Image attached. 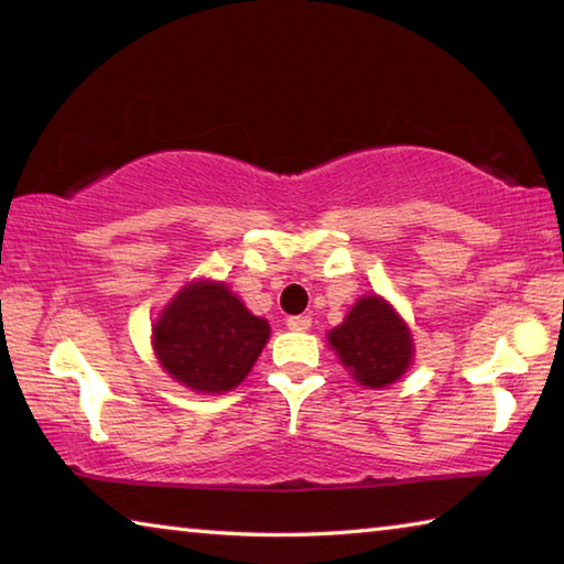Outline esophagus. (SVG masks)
Instances as JSON below:
<instances>
[{"mask_svg":"<svg viewBox=\"0 0 564 564\" xmlns=\"http://www.w3.org/2000/svg\"><path fill=\"white\" fill-rule=\"evenodd\" d=\"M285 326H289V330L303 333V330H308L313 326V318L311 316H293V318L285 321Z\"/></svg>","mask_w":564,"mask_h":564,"instance_id":"esophagus-1","label":"esophagus"}]
</instances>
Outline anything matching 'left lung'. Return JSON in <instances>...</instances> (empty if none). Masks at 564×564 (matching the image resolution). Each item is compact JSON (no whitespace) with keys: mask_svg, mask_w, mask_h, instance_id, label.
Instances as JSON below:
<instances>
[{"mask_svg":"<svg viewBox=\"0 0 564 564\" xmlns=\"http://www.w3.org/2000/svg\"><path fill=\"white\" fill-rule=\"evenodd\" d=\"M328 346L360 386L380 390L405 376L415 356L413 333L383 295L368 293L352 303L340 326L328 333Z\"/></svg>","mask_w":564,"mask_h":564,"instance_id":"1","label":"left lung"}]
</instances>
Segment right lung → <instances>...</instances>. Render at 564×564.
I'll return each instance as SVG.
<instances>
[{
    "mask_svg": "<svg viewBox=\"0 0 564 564\" xmlns=\"http://www.w3.org/2000/svg\"><path fill=\"white\" fill-rule=\"evenodd\" d=\"M271 326L221 281L186 283L151 328L161 368L194 393L224 395L251 373Z\"/></svg>",
    "mask_w": 564,
    "mask_h": 564,
    "instance_id": "right-lung-1",
    "label": "right lung"
}]
</instances>
